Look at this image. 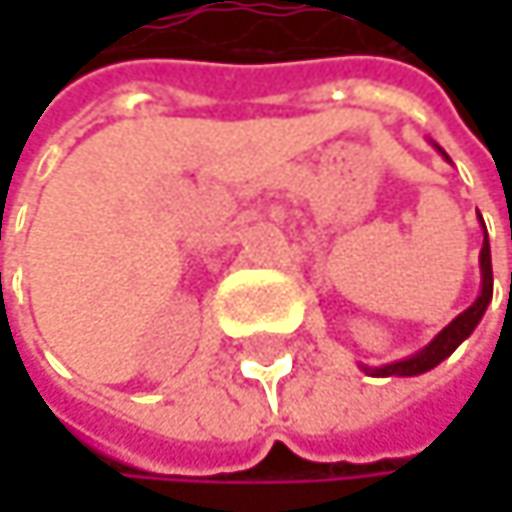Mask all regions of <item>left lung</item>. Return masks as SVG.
I'll return each instance as SVG.
<instances>
[{
	"mask_svg": "<svg viewBox=\"0 0 512 512\" xmlns=\"http://www.w3.org/2000/svg\"><path fill=\"white\" fill-rule=\"evenodd\" d=\"M439 148V145H436ZM439 154L448 159V154L439 148ZM483 225V219H480ZM492 302V255H489V237H486V225H483V249H480V296L462 311L457 320H451L421 353L403 358V361H391L382 367H364L370 376H418L433 370L436 364H442L445 358L451 356L462 341L474 332V326L480 323V317L486 314V305Z\"/></svg>",
	"mask_w": 512,
	"mask_h": 512,
	"instance_id": "8db88e82",
	"label": "left lung"
}]
</instances>
